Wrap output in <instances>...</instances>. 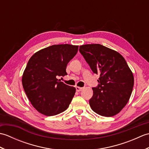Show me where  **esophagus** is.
Returning <instances> with one entry per match:
<instances>
[{
  "instance_id": "esophagus-1",
  "label": "esophagus",
  "mask_w": 149,
  "mask_h": 149,
  "mask_svg": "<svg viewBox=\"0 0 149 149\" xmlns=\"http://www.w3.org/2000/svg\"><path fill=\"white\" fill-rule=\"evenodd\" d=\"M76 91H78V92H79V91H81L84 88H83V87H79V86H76Z\"/></svg>"
}]
</instances>
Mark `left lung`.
<instances>
[{
	"label": "left lung",
	"instance_id": "obj_1",
	"mask_svg": "<svg viewBox=\"0 0 149 149\" xmlns=\"http://www.w3.org/2000/svg\"><path fill=\"white\" fill-rule=\"evenodd\" d=\"M79 52L91 70L100 77L93 88L89 100L94 112L103 116H113L128 102L134 86V76L123 57L115 50L100 44L79 47Z\"/></svg>",
	"mask_w": 149,
	"mask_h": 149
}]
</instances>
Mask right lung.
Segmentation results:
<instances>
[{
	"mask_svg": "<svg viewBox=\"0 0 149 149\" xmlns=\"http://www.w3.org/2000/svg\"><path fill=\"white\" fill-rule=\"evenodd\" d=\"M77 45H54L31 56L22 75V85L28 99L39 113L54 116L68 108L75 88L58 79L67 75L66 68L76 55Z\"/></svg>",
	"mask_w": 149,
	"mask_h": 149,
	"instance_id": "obj_1",
	"label": "right lung"
}]
</instances>
